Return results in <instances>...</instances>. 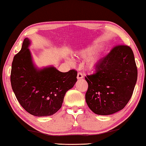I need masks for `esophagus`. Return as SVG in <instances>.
Instances as JSON below:
<instances>
[{
    "mask_svg": "<svg viewBox=\"0 0 146 146\" xmlns=\"http://www.w3.org/2000/svg\"><path fill=\"white\" fill-rule=\"evenodd\" d=\"M83 78V74L81 72H79L77 73V79H81Z\"/></svg>",
    "mask_w": 146,
    "mask_h": 146,
    "instance_id": "34e87169",
    "label": "esophagus"
}]
</instances>
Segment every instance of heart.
I'll use <instances>...</instances> for the list:
<instances>
[{"mask_svg": "<svg viewBox=\"0 0 146 146\" xmlns=\"http://www.w3.org/2000/svg\"><path fill=\"white\" fill-rule=\"evenodd\" d=\"M98 49L97 46H92L89 47L84 50H82L80 52V56L83 58H88L90 57L91 56L93 55ZM100 60V55L99 54H95L91 57V58L88 62V67L90 68H92L93 67L96 66Z\"/></svg>", "mask_w": 146, "mask_h": 146, "instance_id": "b5f03b06", "label": "heart"}]
</instances>
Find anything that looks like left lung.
<instances>
[{"instance_id":"8db88e82","label":"left lung","mask_w":146,"mask_h":146,"mask_svg":"<svg viewBox=\"0 0 146 146\" xmlns=\"http://www.w3.org/2000/svg\"><path fill=\"white\" fill-rule=\"evenodd\" d=\"M95 73L86 75V104L96 114L115 113L125 107L135 87L138 70L131 48L119 44L100 61Z\"/></svg>"}]
</instances>
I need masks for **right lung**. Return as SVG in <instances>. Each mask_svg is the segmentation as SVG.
I'll return each mask as SVG.
<instances>
[{
  "label": "right lung",
  "mask_w": 146,
  "mask_h": 146,
  "mask_svg": "<svg viewBox=\"0 0 146 146\" xmlns=\"http://www.w3.org/2000/svg\"><path fill=\"white\" fill-rule=\"evenodd\" d=\"M25 38L21 50L14 56L10 81L17 101L29 113L36 117L50 116L60 110L66 92L77 82V71L62 73L55 67L38 70L32 62Z\"/></svg>",
  "instance_id": "right-lung-1"
}]
</instances>
